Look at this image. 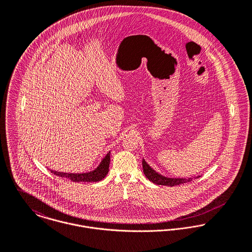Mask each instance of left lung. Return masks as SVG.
<instances>
[{"label":"left lung","mask_w":252,"mask_h":252,"mask_svg":"<svg viewBox=\"0 0 252 252\" xmlns=\"http://www.w3.org/2000/svg\"><path fill=\"white\" fill-rule=\"evenodd\" d=\"M143 169H144V174L145 177L152 181L153 183L157 184V185H168V186H175V185H180L182 183H186L193 180V178H188V179H174V178H167L164 177L160 174H158L157 172H155L146 162L145 160L143 159ZM200 178V176L194 178V179H198Z\"/></svg>","instance_id":"8db88e82"}]
</instances>
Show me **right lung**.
Returning a JSON list of instances; mask_svg holds the SVG:
<instances>
[{
  "instance_id": "obj_1",
  "label": "right lung",
  "mask_w": 252,
  "mask_h": 252,
  "mask_svg": "<svg viewBox=\"0 0 252 252\" xmlns=\"http://www.w3.org/2000/svg\"><path fill=\"white\" fill-rule=\"evenodd\" d=\"M110 162V151L105 156V158L102 160L100 165L92 172L89 173H83V174H70V173H61L56 171H51L52 174L55 176L69 179L74 182H97L105 179L108 173V167Z\"/></svg>"
}]
</instances>
